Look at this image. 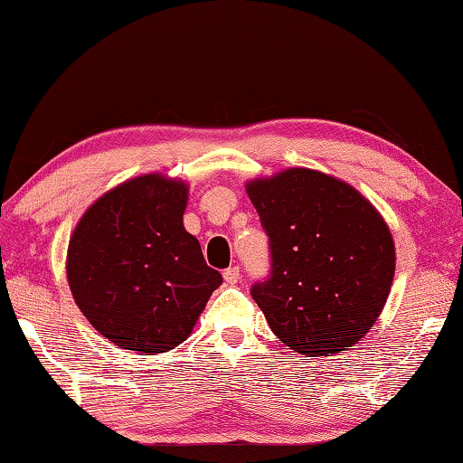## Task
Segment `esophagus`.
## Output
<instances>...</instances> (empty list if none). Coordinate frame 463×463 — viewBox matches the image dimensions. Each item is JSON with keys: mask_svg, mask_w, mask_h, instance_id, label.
Segmentation results:
<instances>
[{"mask_svg": "<svg viewBox=\"0 0 463 463\" xmlns=\"http://www.w3.org/2000/svg\"><path fill=\"white\" fill-rule=\"evenodd\" d=\"M222 278H224V281H226V284H231V286H234V284H237V281L241 279V271H239V268H237V265H232V268H229V269H224V273H222Z\"/></svg>", "mask_w": 463, "mask_h": 463, "instance_id": "34e87169", "label": "esophagus"}]
</instances>
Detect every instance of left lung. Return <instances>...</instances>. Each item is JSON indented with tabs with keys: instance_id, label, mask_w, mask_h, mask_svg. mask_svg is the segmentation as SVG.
I'll list each match as a JSON object with an SVG mask.
<instances>
[{
	"instance_id": "1",
	"label": "left lung",
	"mask_w": 463,
	"mask_h": 463,
	"mask_svg": "<svg viewBox=\"0 0 463 463\" xmlns=\"http://www.w3.org/2000/svg\"><path fill=\"white\" fill-rule=\"evenodd\" d=\"M269 237L271 276L250 296L281 343L307 357L343 354L388 300L396 247L373 203L343 179L289 167L247 182Z\"/></svg>"
}]
</instances>
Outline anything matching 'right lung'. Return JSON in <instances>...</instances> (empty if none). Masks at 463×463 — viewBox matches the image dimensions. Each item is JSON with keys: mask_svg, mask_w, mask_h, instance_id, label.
Listing matches in <instances>:
<instances>
[{"mask_svg": "<svg viewBox=\"0 0 463 463\" xmlns=\"http://www.w3.org/2000/svg\"><path fill=\"white\" fill-rule=\"evenodd\" d=\"M187 194L177 177H132L99 195L69 239L73 300L120 349L156 355L177 347L222 284L184 229Z\"/></svg>", "mask_w": 463, "mask_h": 463, "instance_id": "obj_1", "label": "right lung"}]
</instances>
